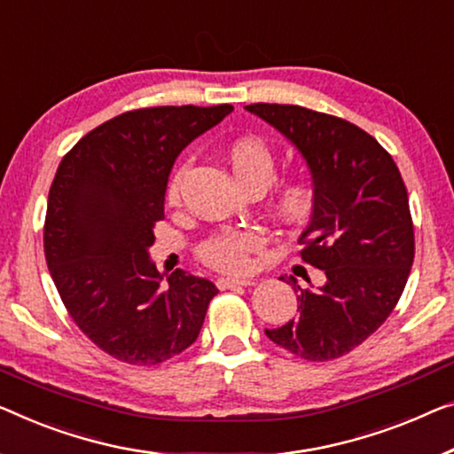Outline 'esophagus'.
<instances>
[{
  "label": "esophagus",
  "mask_w": 454,
  "mask_h": 454,
  "mask_svg": "<svg viewBox=\"0 0 454 454\" xmlns=\"http://www.w3.org/2000/svg\"><path fill=\"white\" fill-rule=\"evenodd\" d=\"M215 286H218L220 289H234V287L253 286V281H250V279H236V277H220V279L215 281Z\"/></svg>",
  "instance_id": "1"
}]
</instances>
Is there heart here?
<instances>
[{"label": "heart", "instance_id": "1", "mask_svg": "<svg viewBox=\"0 0 454 454\" xmlns=\"http://www.w3.org/2000/svg\"><path fill=\"white\" fill-rule=\"evenodd\" d=\"M228 159L232 165L236 179L242 185L261 184L269 185L275 177V154L269 145L259 137L236 138L228 148ZM184 171L177 168L167 184V200L177 201ZM314 187L301 177L286 179L277 185L273 193V207L281 220L295 224L312 212ZM265 234L261 230H234L214 236L200 248V256L209 267L228 270V273H242L250 267V254L265 247Z\"/></svg>", "mask_w": 454, "mask_h": 454}]
</instances>
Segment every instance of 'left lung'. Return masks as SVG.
Segmentation results:
<instances>
[{
    "label": "left lung",
    "mask_w": 454,
    "mask_h": 454,
    "mask_svg": "<svg viewBox=\"0 0 454 454\" xmlns=\"http://www.w3.org/2000/svg\"><path fill=\"white\" fill-rule=\"evenodd\" d=\"M247 110L308 162L314 207L300 254L326 277L308 289L289 277L300 314L265 334L306 361H333L367 340L400 300L414 262L408 192L391 154L350 121L301 106Z\"/></svg>",
    "instance_id": "left-lung-1"
}]
</instances>
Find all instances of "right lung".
Segmentation results:
<instances>
[{
    "instance_id": "right-lung-1",
    "label": "right lung",
    "mask_w": 454,
    "mask_h": 454,
    "mask_svg": "<svg viewBox=\"0 0 454 454\" xmlns=\"http://www.w3.org/2000/svg\"><path fill=\"white\" fill-rule=\"evenodd\" d=\"M232 110L160 106L120 114L60 160L46 206V265L73 322L118 361L151 367L184 353L218 294L184 269L165 283L148 248L165 218L175 159Z\"/></svg>"
}]
</instances>
